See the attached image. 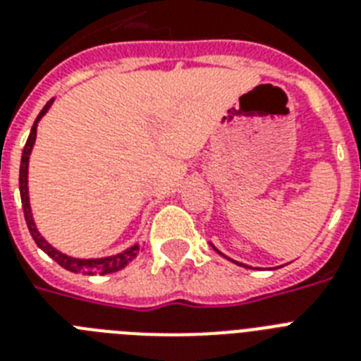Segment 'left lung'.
Returning <instances> with one entry per match:
<instances>
[{"label": "left lung", "instance_id": "left-lung-1", "mask_svg": "<svg viewBox=\"0 0 361 361\" xmlns=\"http://www.w3.org/2000/svg\"><path fill=\"white\" fill-rule=\"evenodd\" d=\"M214 249H215V247H214ZM215 251H217V249H215ZM217 252H219V251H217ZM221 255H223V252H221ZM232 262H236V260H232ZM236 264H240V262H236ZM240 266H243V264H240ZM245 268H247V266H245Z\"/></svg>", "mask_w": 361, "mask_h": 361}]
</instances>
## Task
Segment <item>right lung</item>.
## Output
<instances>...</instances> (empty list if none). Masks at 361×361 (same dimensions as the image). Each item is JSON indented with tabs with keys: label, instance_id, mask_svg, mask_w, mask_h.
I'll list each match as a JSON object with an SVG mask.
<instances>
[{
	"label": "right lung",
	"instance_id": "obj_1",
	"mask_svg": "<svg viewBox=\"0 0 361 361\" xmlns=\"http://www.w3.org/2000/svg\"><path fill=\"white\" fill-rule=\"evenodd\" d=\"M54 99H50L44 109L39 112L35 123L31 127V133L27 136V142H25L24 152H22V161H20V198H22V208H24V217L25 223H27V228H30L31 238L35 240V243L41 247L42 251L47 252L48 257L56 260V262L61 266V268L69 269L73 274H82V275H104V274H114V271H120L129 262H133L136 258V255L140 252V243H135L129 249L118 252V255H112V257H103V258H75L65 255V252L58 251L56 247H52L44 238L41 236V232L37 231L35 221H33V215H31V206H30V192H27V166H30V155L31 149H33V144H35L37 138V125L41 121V118L48 112V109L52 106Z\"/></svg>",
	"mask_w": 361,
	"mask_h": 361
}]
</instances>
